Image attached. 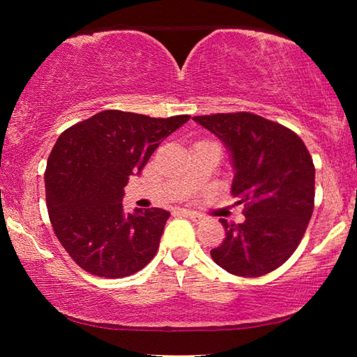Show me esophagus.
<instances>
[{"label": "esophagus", "instance_id": "1", "mask_svg": "<svg viewBox=\"0 0 357 357\" xmlns=\"http://www.w3.org/2000/svg\"><path fill=\"white\" fill-rule=\"evenodd\" d=\"M179 213L185 217H189V219H192L193 222H202L204 219L202 214H198L195 211H190V209H179Z\"/></svg>", "mask_w": 357, "mask_h": 357}]
</instances>
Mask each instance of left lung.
Listing matches in <instances>:
<instances>
[{
	"label": "left lung",
	"mask_w": 357,
	"mask_h": 357,
	"mask_svg": "<svg viewBox=\"0 0 357 357\" xmlns=\"http://www.w3.org/2000/svg\"><path fill=\"white\" fill-rule=\"evenodd\" d=\"M231 154V193L245 220L225 228L211 250L227 273L259 277L282 266L298 249L315 203V167L304 142L285 126L249 112L193 116Z\"/></svg>",
	"instance_id": "8db88e82"
}]
</instances>
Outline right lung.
<instances>
[{
	"label": "right lung",
	"mask_w": 357,
	"mask_h": 357,
	"mask_svg": "<svg viewBox=\"0 0 357 357\" xmlns=\"http://www.w3.org/2000/svg\"><path fill=\"white\" fill-rule=\"evenodd\" d=\"M189 119L104 110L59 135L45 170L48 217L59 243L86 273L121 279L154 258L170 213H126L124 187Z\"/></svg>",
	"instance_id": "add662e5"
}]
</instances>
